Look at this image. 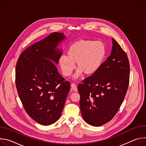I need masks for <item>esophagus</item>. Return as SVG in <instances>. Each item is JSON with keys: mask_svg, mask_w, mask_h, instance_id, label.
<instances>
[{"mask_svg": "<svg viewBox=\"0 0 146 146\" xmlns=\"http://www.w3.org/2000/svg\"><path fill=\"white\" fill-rule=\"evenodd\" d=\"M71 88H72V89L74 91H75V92H77V86H76L75 84H74V83H72V84H71Z\"/></svg>", "mask_w": 146, "mask_h": 146, "instance_id": "obj_1", "label": "esophagus"}]
</instances>
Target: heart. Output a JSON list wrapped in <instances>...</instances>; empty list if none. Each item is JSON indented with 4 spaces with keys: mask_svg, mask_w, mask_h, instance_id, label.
<instances>
[{
    "mask_svg": "<svg viewBox=\"0 0 146 146\" xmlns=\"http://www.w3.org/2000/svg\"><path fill=\"white\" fill-rule=\"evenodd\" d=\"M107 54L106 44L102 40H79L72 43L67 50V55L62 54L58 63L62 74L69 76L75 68H78L74 77L78 78L83 73L91 76L100 68Z\"/></svg>",
    "mask_w": 146,
    "mask_h": 146,
    "instance_id": "1",
    "label": "heart"
}]
</instances>
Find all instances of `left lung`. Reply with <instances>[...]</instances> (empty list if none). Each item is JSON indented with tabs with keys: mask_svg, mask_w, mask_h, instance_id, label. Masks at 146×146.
Here are the masks:
<instances>
[{
	"mask_svg": "<svg viewBox=\"0 0 146 146\" xmlns=\"http://www.w3.org/2000/svg\"><path fill=\"white\" fill-rule=\"evenodd\" d=\"M112 43L111 54L99 70L78 86L82 118L95 127L103 125L114 117L129 86L128 58L113 38Z\"/></svg>",
	"mask_w": 146,
	"mask_h": 146,
	"instance_id": "1",
	"label": "left lung"
}]
</instances>
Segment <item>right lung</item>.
<instances>
[{
	"label": "right lung",
	"instance_id": "1",
	"mask_svg": "<svg viewBox=\"0 0 146 146\" xmlns=\"http://www.w3.org/2000/svg\"><path fill=\"white\" fill-rule=\"evenodd\" d=\"M65 38L63 33H51L24 51L16 65L20 100L29 117L43 125L59 119L70 88L53 63H58L62 52L57 47Z\"/></svg>",
	"mask_w": 146,
	"mask_h": 146
}]
</instances>
